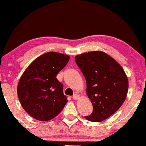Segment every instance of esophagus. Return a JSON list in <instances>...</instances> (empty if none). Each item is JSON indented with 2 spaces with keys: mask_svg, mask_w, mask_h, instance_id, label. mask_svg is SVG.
<instances>
[{
  "mask_svg": "<svg viewBox=\"0 0 146 146\" xmlns=\"http://www.w3.org/2000/svg\"><path fill=\"white\" fill-rule=\"evenodd\" d=\"M79 97H80L79 95H78V94H74L72 96V98H73V100H76L78 99Z\"/></svg>",
  "mask_w": 146,
  "mask_h": 146,
  "instance_id": "1",
  "label": "esophagus"
}]
</instances>
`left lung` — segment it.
I'll list each match as a JSON object with an SVG mask.
<instances>
[{
	"mask_svg": "<svg viewBox=\"0 0 146 146\" xmlns=\"http://www.w3.org/2000/svg\"><path fill=\"white\" fill-rule=\"evenodd\" d=\"M75 61L86 80V93L93 111L85 116L100 122L113 114L124 102L128 80L122 67L102 51H92L75 56Z\"/></svg>",
	"mask_w": 146,
	"mask_h": 146,
	"instance_id": "obj_1",
	"label": "left lung"
}]
</instances>
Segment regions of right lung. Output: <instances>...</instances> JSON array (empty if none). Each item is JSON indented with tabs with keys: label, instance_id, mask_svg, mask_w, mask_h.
<instances>
[{
	"label": "right lung",
	"instance_id": "obj_1",
	"mask_svg": "<svg viewBox=\"0 0 146 146\" xmlns=\"http://www.w3.org/2000/svg\"><path fill=\"white\" fill-rule=\"evenodd\" d=\"M70 56L49 52L30 64L19 80L17 94L24 110L39 121H48L59 114L67 103L63 86L56 75Z\"/></svg>",
	"mask_w": 146,
	"mask_h": 146
}]
</instances>
